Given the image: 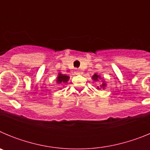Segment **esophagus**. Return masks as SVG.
<instances>
[{
	"label": "esophagus",
	"instance_id": "34e87169",
	"mask_svg": "<svg viewBox=\"0 0 150 150\" xmlns=\"http://www.w3.org/2000/svg\"><path fill=\"white\" fill-rule=\"evenodd\" d=\"M74 74H79L80 73H79V70H75V71H74Z\"/></svg>",
	"mask_w": 150,
	"mask_h": 150
}]
</instances>
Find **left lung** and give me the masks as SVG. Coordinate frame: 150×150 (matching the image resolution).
<instances>
[{"label": "left lung", "mask_w": 150, "mask_h": 150, "mask_svg": "<svg viewBox=\"0 0 150 150\" xmlns=\"http://www.w3.org/2000/svg\"><path fill=\"white\" fill-rule=\"evenodd\" d=\"M91 79H93L94 81H95V82H98V81H99V80H101L102 81L101 85H100V86L97 87L96 88L97 89L100 90L101 88H103V89H105V87L107 86V83H106L105 80L104 79V77L102 78L101 76H100V74H98V73H95V74H94L93 76H91Z\"/></svg>", "instance_id": "obj_1"}]
</instances>
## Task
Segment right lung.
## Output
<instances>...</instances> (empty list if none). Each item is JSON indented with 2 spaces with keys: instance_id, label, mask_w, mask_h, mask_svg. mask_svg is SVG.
I'll list each match as a JSON object with an SVG mask.
<instances>
[{
  "instance_id": "right-lung-1",
  "label": "right lung",
  "mask_w": 150,
  "mask_h": 150,
  "mask_svg": "<svg viewBox=\"0 0 150 150\" xmlns=\"http://www.w3.org/2000/svg\"><path fill=\"white\" fill-rule=\"evenodd\" d=\"M69 79H70V76L66 75V74H61V73L59 72V74H58V76L56 77V83L57 84L61 85V86H64V85L67 84Z\"/></svg>"
}]
</instances>
